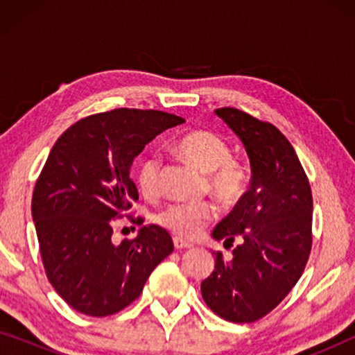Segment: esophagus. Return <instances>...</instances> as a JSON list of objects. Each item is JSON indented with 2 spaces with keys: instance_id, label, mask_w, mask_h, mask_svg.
Segmentation results:
<instances>
[{
  "instance_id": "34e87169",
  "label": "esophagus",
  "mask_w": 355,
  "mask_h": 355,
  "mask_svg": "<svg viewBox=\"0 0 355 355\" xmlns=\"http://www.w3.org/2000/svg\"><path fill=\"white\" fill-rule=\"evenodd\" d=\"M173 244H174V249H176V250L191 249V247H192L191 242L184 241V239H181V237H174V239H173Z\"/></svg>"
}]
</instances>
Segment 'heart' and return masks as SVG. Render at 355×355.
I'll return each instance as SVG.
<instances>
[{
    "mask_svg": "<svg viewBox=\"0 0 355 355\" xmlns=\"http://www.w3.org/2000/svg\"><path fill=\"white\" fill-rule=\"evenodd\" d=\"M174 150L193 168L208 174V187L226 205L239 202L249 187V171L231 158L230 145L211 130H192L176 140ZM137 182L144 196L153 197L159 189V159L147 157L140 162ZM218 215L210 202H176L158 213V223L181 239H197Z\"/></svg>",
    "mask_w": 355,
    "mask_h": 355,
    "instance_id": "obj_1",
    "label": "heart"
}]
</instances>
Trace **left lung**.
<instances>
[{
	"label": "left lung",
	"instance_id": "obj_1",
	"mask_svg": "<svg viewBox=\"0 0 355 355\" xmlns=\"http://www.w3.org/2000/svg\"><path fill=\"white\" fill-rule=\"evenodd\" d=\"M241 139L250 162V187L213 230L231 260L215 252V270L202 281L205 304L232 323L270 313L297 283L312 249L313 200L289 140L270 123L236 108L215 111Z\"/></svg>",
	"mask_w": 355,
	"mask_h": 355
}]
</instances>
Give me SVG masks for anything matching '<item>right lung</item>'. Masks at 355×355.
<instances>
[{"label":"right lung","instance_id":"obj_1","mask_svg":"<svg viewBox=\"0 0 355 355\" xmlns=\"http://www.w3.org/2000/svg\"><path fill=\"white\" fill-rule=\"evenodd\" d=\"M182 123L163 111L121 108L77 121L53 145L33 189L32 218L48 279L77 312L106 317L125 309L174 250L157 225L119 245L111 236L113 221L139 200L129 176L134 158Z\"/></svg>","mask_w":355,"mask_h":355}]
</instances>
